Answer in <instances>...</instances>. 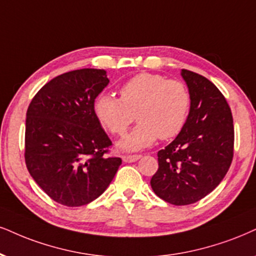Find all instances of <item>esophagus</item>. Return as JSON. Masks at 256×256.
Segmentation results:
<instances>
[{"mask_svg": "<svg viewBox=\"0 0 256 256\" xmlns=\"http://www.w3.org/2000/svg\"><path fill=\"white\" fill-rule=\"evenodd\" d=\"M140 158H141L140 154H129V156H123L122 160L124 162H134L140 159Z\"/></svg>", "mask_w": 256, "mask_h": 256, "instance_id": "34e87169", "label": "esophagus"}]
</instances>
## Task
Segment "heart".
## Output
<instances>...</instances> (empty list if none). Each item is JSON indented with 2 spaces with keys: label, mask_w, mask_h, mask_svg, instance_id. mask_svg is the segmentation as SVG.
I'll return each instance as SVG.
<instances>
[{
  "label": "heart",
  "mask_w": 256,
  "mask_h": 256,
  "mask_svg": "<svg viewBox=\"0 0 256 256\" xmlns=\"http://www.w3.org/2000/svg\"><path fill=\"white\" fill-rule=\"evenodd\" d=\"M191 94L184 82L162 74H140L120 88V98L100 94L94 102V115L112 135L122 136L135 118L138 126L120 142L127 150L150 146L158 138L168 140L185 127Z\"/></svg>",
  "instance_id": "obj_1"
}]
</instances>
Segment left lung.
<instances>
[{
    "label": "left lung",
    "instance_id": "obj_1",
    "mask_svg": "<svg viewBox=\"0 0 256 256\" xmlns=\"http://www.w3.org/2000/svg\"><path fill=\"white\" fill-rule=\"evenodd\" d=\"M191 94L185 127L158 152L159 168L150 179L154 194L173 205H188L214 191L234 156L232 110L217 86L202 74L182 70Z\"/></svg>",
    "mask_w": 256,
    "mask_h": 256
}]
</instances>
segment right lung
Wrapping results in <instances>:
<instances>
[{
  "label": "right lung",
  "mask_w": 256,
  "mask_h": 256,
  "mask_svg": "<svg viewBox=\"0 0 256 256\" xmlns=\"http://www.w3.org/2000/svg\"><path fill=\"white\" fill-rule=\"evenodd\" d=\"M109 83L106 72L80 68L53 78L27 109L24 162L38 185L56 203L82 206L106 190L122 164L94 112Z\"/></svg>",
  "instance_id": "obj_1"
}]
</instances>
